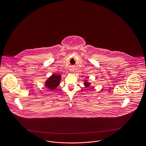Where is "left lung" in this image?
Listing matches in <instances>:
<instances>
[{"instance_id":"1","label":"left lung","mask_w":146,"mask_h":146,"mask_svg":"<svg viewBox=\"0 0 146 146\" xmlns=\"http://www.w3.org/2000/svg\"><path fill=\"white\" fill-rule=\"evenodd\" d=\"M84 84H85V86H86V87H88L89 86V85H90V84L88 83H85Z\"/></svg>"}]
</instances>
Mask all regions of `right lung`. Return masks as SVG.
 I'll list each match as a JSON object with an SVG mask.
<instances>
[{"label": "right lung", "instance_id": "1", "mask_svg": "<svg viewBox=\"0 0 146 146\" xmlns=\"http://www.w3.org/2000/svg\"><path fill=\"white\" fill-rule=\"evenodd\" d=\"M60 80H61L60 76L53 74L46 81V83H45L46 86L50 89L55 90L56 88L60 84Z\"/></svg>", "mask_w": 146, "mask_h": 146}]
</instances>
